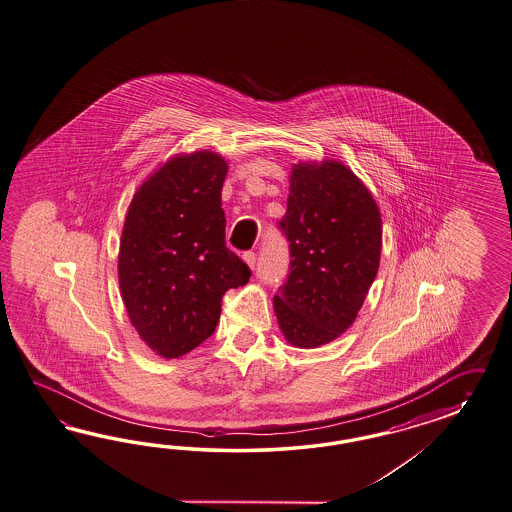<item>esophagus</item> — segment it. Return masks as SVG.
<instances>
[{"mask_svg": "<svg viewBox=\"0 0 512 512\" xmlns=\"http://www.w3.org/2000/svg\"><path fill=\"white\" fill-rule=\"evenodd\" d=\"M246 259H248L251 268H257V266H259V255H257L255 251H249L248 255H246Z\"/></svg>", "mask_w": 512, "mask_h": 512, "instance_id": "34e87169", "label": "esophagus"}]
</instances>
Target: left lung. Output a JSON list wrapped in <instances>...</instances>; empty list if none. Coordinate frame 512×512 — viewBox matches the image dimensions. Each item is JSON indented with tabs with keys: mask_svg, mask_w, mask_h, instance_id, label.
<instances>
[{
	"mask_svg": "<svg viewBox=\"0 0 512 512\" xmlns=\"http://www.w3.org/2000/svg\"><path fill=\"white\" fill-rule=\"evenodd\" d=\"M277 227L291 257L274 296L279 326L292 345L330 343L356 320L378 272L382 220L373 195L339 162L298 164Z\"/></svg>",
	"mask_w": 512,
	"mask_h": 512,
	"instance_id": "8db88e82",
	"label": "left lung"
}]
</instances>
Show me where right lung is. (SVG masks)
Here are the masks:
<instances>
[{
  "mask_svg": "<svg viewBox=\"0 0 512 512\" xmlns=\"http://www.w3.org/2000/svg\"><path fill=\"white\" fill-rule=\"evenodd\" d=\"M225 175L220 154L177 156L139 188L126 214L119 255L126 311L139 335L166 358L208 339L225 292L251 276L225 244Z\"/></svg>",
  "mask_w": 512,
  "mask_h": 512,
  "instance_id": "1",
  "label": "right lung"
}]
</instances>
